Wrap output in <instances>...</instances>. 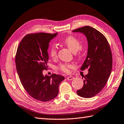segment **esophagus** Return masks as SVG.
Returning a JSON list of instances; mask_svg holds the SVG:
<instances>
[{
	"label": "esophagus",
	"instance_id": "34e87169",
	"mask_svg": "<svg viewBox=\"0 0 124 124\" xmlns=\"http://www.w3.org/2000/svg\"><path fill=\"white\" fill-rule=\"evenodd\" d=\"M67 79L68 80H72L73 79H74V77L73 76H69L67 78Z\"/></svg>",
	"mask_w": 124,
	"mask_h": 124
}]
</instances>
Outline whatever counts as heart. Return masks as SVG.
<instances>
[{"instance_id":"b5f03b06","label":"heart","mask_w":124,"mask_h":124,"mask_svg":"<svg viewBox=\"0 0 124 124\" xmlns=\"http://www.w3.org/2000/svg\"><path fill=\"white\" fill-rule=\"evenodd\" d=\"M62 43L67 46L72 53H78L80 54L83 52L84 47L80 45V40L74 36L69 35L65 37L62 40ZM49 54L50 57L53 59L56 58L57 56V48L53 45L51 46L49 50ZM73 68V65L67 63H62L58 66V69L62 72L68 74L70 71V69Z\"/></svg>"}]
</instances>
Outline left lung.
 I'll return each instance as SVG.
<instances>
[{
    "mask_svg": "<svg viewBox=\"0 0 124 124\" xmlns=\"http://www.w3.org/2000/svg\"><path fill=\"white\" fill-rule=\"evenodd\" d=\"M72 31L83 33L88 44L87 56L80 70L88 68L89 72L77 93L83 98H91L103 89L110 76L113 65L110 47L105 36L92 27L84 26Z\"/></svg>",
    "mask_w": 124,
    "mask_h": 124,
    "instance_id": "1",
    "label": "left lung"
}]
</instances>
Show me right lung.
Here are the masks:
<instances>
[{"label":"right lung","instance_id":"1","mask_svg":"<svg viewBox=\"0 0 124 124\" xmlns=\"http://www.w3.org/2000/svg\"><path fill=\"white\" fill-rule=\"evenodd\" d=\"M57 35V32L26 35L18 46L15 57L16 69L24 89L31 97L41 101L55 98L60 83L65 79L59 75L44 76L43 74L47 69L49 43Z\"/></svg>","mask_w":124,"mask_h":124}]
</instances>
